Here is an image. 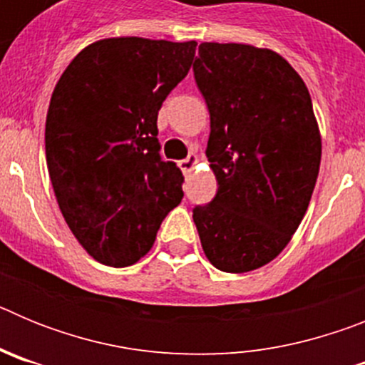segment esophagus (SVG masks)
Returning <instances> with one entry per match:
<instances>
[{
  "label": "esophagus",
  "instance_id": "1",
  "mask_svg": "<svg viewBox=\"0 0 365 365\" xmlns=\"http://www.w3.org/2000/svg\"><path fill=\"white\" fill-rule=\"evenodd\" d=\"M199 163L197 155H190V157H186V159L179 160V168L182 170V172H192L193 168H195V164Z\"/></svg>",
  "mask_w": 365,
  "mask_h": 365
}]
</instances>
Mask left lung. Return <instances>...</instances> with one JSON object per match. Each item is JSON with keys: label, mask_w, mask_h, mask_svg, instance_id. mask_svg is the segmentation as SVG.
<instances>
[{"label": "left lung", "mask_w": 365, "mask_h": 365, "mask_svg": "<svg viewBox=\"0 0 365 365\" xmlns=\"http://www.w3.org/2000/svg\"><path fill=\"white\" fill-rule=\"evenodd\" d=\"M193 76L210 111L212 202L193 208L206 257L222 272L267 265L307 212L322 159L309 89L270 49L199 45Z\"/></svg>", "instance_id": "8db88e82"}]
</instances>
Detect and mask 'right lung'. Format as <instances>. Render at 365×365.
Returning a JSON list of instances; mask_svg holds the SVG:
<instances>
[{
    "label": "right lung",
    "instance_id": "1",
    "mask_svg": "<svg viewBox=\"0 0 365 365\" xmlns=\"http://www.w3.org/2000/svg\"><path fill=\"white\" fill-rule=\"evenodd\" d=\"M195 41L108 38L87 45L58 80L45 157L58 206L89 256L137 263L182 199V173L163 160L157 115L185 78Z\"/></svg>",
    "mask_w": 365,
    "mask_h": 365
}]
</instances>
